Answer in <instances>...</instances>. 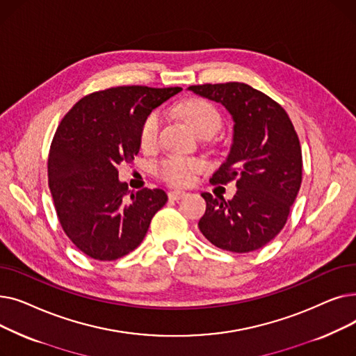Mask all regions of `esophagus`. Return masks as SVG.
Here are the masks:
<instances>
[{"label":"esophagus","instance_id":"obj_1","mask_svg":"<svg viewBox=\"0 0 356 356\" xmlns=\"http://www.w3.org/2000/svg\"><path fill=\"white\" fill-rule=\"evenodd\" d=\"M186 193L183 191H170L168 192V199L172 200H180Z\"/></svg>","mask_w":356,"mask_h":356}]
</instances>
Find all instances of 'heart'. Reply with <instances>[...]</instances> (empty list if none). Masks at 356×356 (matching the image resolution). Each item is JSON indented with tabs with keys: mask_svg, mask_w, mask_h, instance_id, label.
I'll list each match as a JSON object with an SVG mask.
<instances>
[{
	"mask_svg": "<svg viewBox=\"0 0 356 356\" xmlns=\"http://www.w3.org/2000/svg\"><path fill=\"white\" fill-rule=\"evenodd\" d=\"M175 112L202 137H213L222 127L219 111L211 102L200 98H191L177 104ZM161 122L163 120L159 111H152L143 120L138 133V141L143 149L156 147ZM203 168L204 163L199 159L167 156L157 163L156 175L160 180L172 186H188L192 183L195 175L202 172Z\"/></svg>",
	"mask_w": 356,
	"mask_h": 356,
	"instance_id": "heart-1",
	"label": "heart"
}]
</instances>
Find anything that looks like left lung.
<instances>
[{
  "instance_id": "8db88e82",
  "label": "left lung",
  "mask_w": 356,
  "mask_h": 356,
  "mask_svg": "<svg viewBox=\"0 0 356 356\" xmlns=\"http://www.w3.org/2000/svg\"><path fill=\"white\" fill-rule=\"evenodd\" d=\"M220 102L234 118L231 153L212 184L236 181L234 199L202 193L207 212L199 229L231 252L263 248L286 225L302 184V147L284 108L247 83H204L188 88Z\"/></svg>"
}]
</instances>
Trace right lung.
<instances>
[{"label":"right lung","instance_id":"right-lung-1","mask_svg":"<svg viewBox=\"0 0 356 356\" xmlns=\"http://www.w3.org/2000/svg\"><path fill=\"white\" fill-rule=\"evenodd\" d=\"M181 88L117 86L89 93L62 118L50 144L47 175L60 227L74 247L98 261L134 251L167 195L128 193L118 164L140 149L143 120Z\"/></svg>","mask_w":356,"mask_h":356}]
</instances>
